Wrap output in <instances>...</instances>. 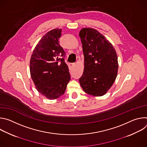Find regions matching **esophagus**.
<instances>
[{
  "label": "esophagus",
  "mask_w": 147,
  "mask_h": 147,
  "mask_svg": "<svg viewBox=\"0 0 147 147\" xmlns=\"http://www.w3.org/2000/svg\"><path fill=\"white\" fill-rule=\"evenodd\" d=\"M74 65H75L74 63H70V66L71 67H73V66H74Z\"/></svg>",
  "instance_id": "34e87169"
}]
</instances>
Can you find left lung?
<instances>
[{
	"label": "left lung",
	"instance_id": "left-lung-1",
	"mask_svg": "<svg viewBox=\"0 0 147 147\" xmlns=\"http://www.w3.org/2000/svg\"><path fill=\"white\" fill-rule=\"evenodd\" d=\"M84 56V69L79 78L85 92L105 94L115 82L118 71L117 56L110 42L97 30L82 28L79 33Z\"/></svg>",
	"mask_w": 147,
	"mask_h": 147
}]
</instances>
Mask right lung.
<instances>
[{
	"mask_svg": "<svg viewBox=\"0 0 147 147\" xmlns=\"http://www.w3.org/2000/svg\"><path fill=\"white\" fill-rule=\"evenodd\" d=\"M61 29L47 32L35 47L30 60V73L38 91L49 99L64 94L70 80L65 52L59 39Z\"/></svg>",
	"mask_w": 147,
	"mask_h": 147,
	"instance_id": "obj_1",
	"label": "right lung"
}]
</instances>
